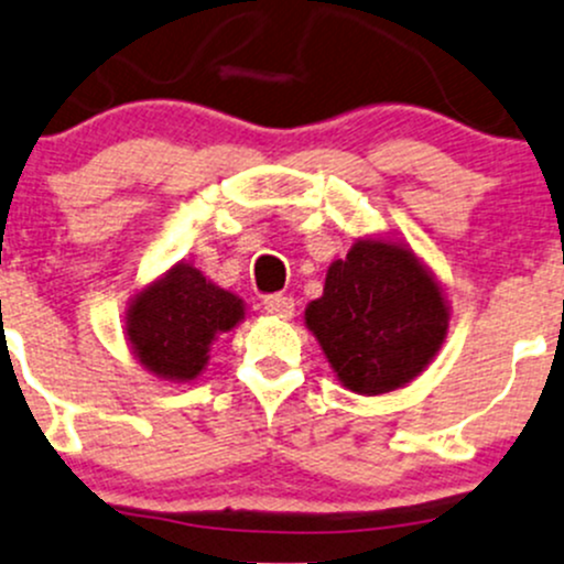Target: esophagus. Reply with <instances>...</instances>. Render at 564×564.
<instances>
[{
    "label": "esophagus",
    "mask_w": 564,
    "mask_h": 564,
    "mask_svg": "<svg viewBox=\"0 0 564 564\" xmlns=\"http://www.w3.org/2000/svg\"><path fill=\"white\" fill-rule=\"evenodd\" d=\"M264 311L272 315H281V318H292L294 313V300L292 296H283V294H270L264 296Z\"/></svg>",
    "instance_id": "obj_1"
}]
</instances>
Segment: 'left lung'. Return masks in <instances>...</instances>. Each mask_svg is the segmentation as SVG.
<instances>
[{"instance_id": "1", "label": "left lung", "mask_w": 564, "mask_h": 564, "mask_svg": "<svg viewBox=\"0 0 564 564\" xmlns=\"http://www.w3.org/2000/svg\"><path fill=\"white\" fill-rule=\"evenodd\" d=\"M305 324L352 393L404 388L433 361L449 329V305L433 272L404 240L358 238L326 270Z\"/></svg>"}]
</instances>
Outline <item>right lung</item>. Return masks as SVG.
Instances as JSON below:
<instances>
[{
    "label": "right lung",
    "instance_id": "add662e5",
    "mask_svg": "<svg viewBox=\"0 0 564 564\" xmlns=\"http://www.w3.org/2000/svg\"><path fill=\"white\" fill-rule=\"evenodd\" d=\"M246 318L238 294L216 286L195 264L178 262L133 294L126 334L141 367L160 380L192 382L208 364L221 332Z\"/></svg>",
    "mask_w": 564,
    "mask_h": 564
}]
</instances>
